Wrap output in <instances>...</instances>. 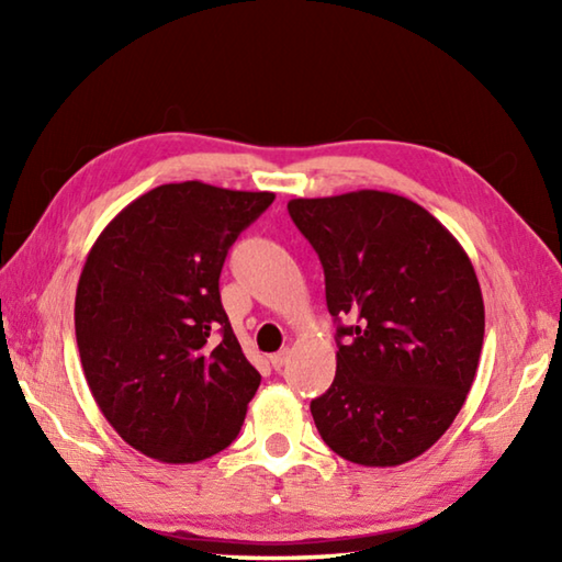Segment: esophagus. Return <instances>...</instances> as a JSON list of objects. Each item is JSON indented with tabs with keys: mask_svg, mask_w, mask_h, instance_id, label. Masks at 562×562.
Returning a JSON list of instances; mask_svg holds the SVG:
<instances>
[{
	"mask_svg": "<svg viewBox=\"0 0 562 562\" xmlns=\"http://www.w3.org/2000/svg\"><path fill=\"white\" fill-rule=\"evenodd\" d=\"M270 361H272V369H274V372H280V369L290 361V349H280L278 355H272V357H270Z\"/></svg>",
	"mask_w": 562,
	"mask_h": 562,
	"instance_id": "34e87169",
	"label": "esophagus"
}]
</instances>
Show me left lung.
Returning a JSON list of instances; mask_svg holds the SVG:
<instances>
[{
  "instance_id": "1",
  "label": "left lung",
  "mask_w": 562,
  "mask_h": 562,
  "mask_svg": "<svg viewBox=\"0 0 562 562\" xmlns=\"http://www.w3.org/2000/svg\"><path fill=\"white\" fill-rule=\"evenodd\" d=\"M288 211L339 322L335 382L310 404L319 436L359 465L416 459L453 424L479 369L486 312L469 255L429 211L382 190L294 198Z\"/></svg>"
}]
</instances>
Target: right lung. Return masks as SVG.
<instances>
[{
    "instance_id": "obj_1",
    "label": "right lung",
    "mask_w": 562,
    "mask_h": 562,
    "mask_svg": "<svg viewBox=\"0 0 562 562\" xmlns=\"http://www.w3.org/2000/svg\"><path fill=\"white\" fill-rule=\"evenodd\" d=\"M274 193L186 180L148 190L103 227L76 288L83 374L133 449L195 463L240 434L260 374L221 302L227 250Z\"/></svg>"
}]
</instances>
